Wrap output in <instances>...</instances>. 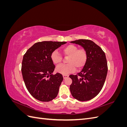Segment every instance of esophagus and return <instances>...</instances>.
<instances>
[{"mask_svg": "<svg viewBox=\"0 0 127 127\" xmlns=\"http://www.w3.org/2000/svg\"><path fill=\"white\" fill-rule=\"evenodd\" d=\"M63 78H64V79H65V78H67V77H68V75H63Z\"/></svg>", "mask_w": 127, "mask_h": 127, "instance_id": "34e87169", "label": "esophagus"}]
</instances>
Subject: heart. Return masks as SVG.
Instances as JSON below:
<instances>
[{"label": "heart", "mask_w": 127, "mask_h": 127, "mask_svg": "<svg viewBox=\"0 0 127 127\" xmlns=\"http://www.w3.org/2000/svg\"><path fill=\"white\" fill-rule=\"evenodd\" d=\"M62 52L65 57H68L67 64H62L56 68L57 72L63 75H67L74 72L76 67L80 69L85 64L87 59L86 51L84 49H79L77 46L69 44L62 49ZM50 58L53 64H59L63 60V57L57 50L52 52Z\"/></svg>", "instance_id": "obj_1"}]
</instances>
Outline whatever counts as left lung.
<instances>
[{
	"label": "left lung",
	"instance_id": "left-lung-1",
	"mask_svg": "<svg viewBox=\"0 0 127 127\" xmlns=\"http://www.w3.org/2000/svg\"><path fill=\"white\" fill-rule=\"evenodd\" d=\"M71 43L81 45L85 50L87 59L84 68L72 79L70 91L72 96L80 101L90 100L96 96L104 84L107 73V64L102 49L90 40L80 39Z\"/></svg>",
	"mask_w": 127,
	"mask_h": 127
}]
</instances>
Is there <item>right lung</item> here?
<instances>
[{
    "mask_svg": "<svg viewBox=\"0 0 127 127\" xmlns=\"http://www.w3.org/2000/svg\"><path fill=\"white\" fill-rule=\"evenodd\" d=\"M66 42L42 41L26 52L22 64V74L27 90L33 97L49 102L57 97L63 80L60 73L53 75L55 68L50 58L52 51Z\"/></svg>",
    "mask_w": 127,
    "mask_h": 127,
    "instance_id": "obj_1",
    "label": "right lung"
}]
</instances>
